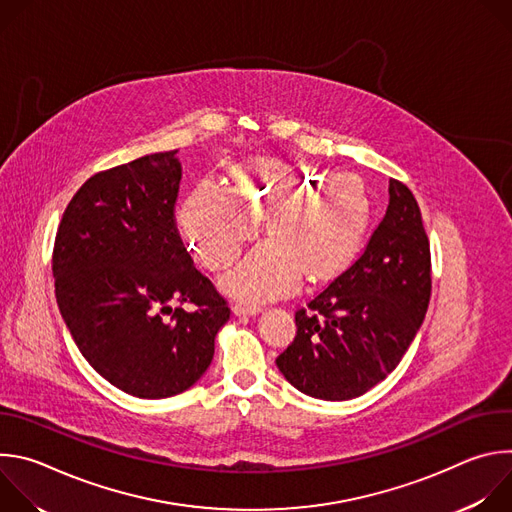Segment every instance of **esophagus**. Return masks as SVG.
Wrapping results in <instances>:
<instances>
[{
  "label": "esophagus",
  "mask_w": 512,
  "mask_h": 512,
  "mask_svg": "<svg viewBox=\"0 0 512 512\" xmlns=\"http://www.w3.org/2000/svg\"><path fill=\"white\" fill-rule=\"evenodd\" d=\"M261 312L259 306H247V304H235L233 314L235 316H257Z\"/></svg>",
  "instance_id": "obj_1"
}]
</instances>
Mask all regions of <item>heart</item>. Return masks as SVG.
Masks as SVG:
<instances>
[{"label":"heart","mask_w":512,"mask_h":512,"mask_svg":"<svg viewBox=\"0 0 512 512\" xmlns=\"http://www.w3.org/2000/svg\"><path fill=\"white\" fill-rule=\"evenodd\" d=\"M320 180L318 172L259 158L237 168L233 192L202 182L180 212L192 255L206 269L227 267L255 237L257 216L269 214L273 239L221 279L227 294L267 302L294 294L304 275L312 281L336 277L362 249L371 200L354 178Z\"/></svg>","instance_id":"1"}]
</instances>
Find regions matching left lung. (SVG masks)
I'll use <instances>...</instances> for the list:
<instances>
[{
  "instance_id": "1",
  "label": "left lung",
  "mask_w": 512,
  "mask_h": 512,
  "mask_svg": "<svg viewBox=\"0 0 512 512\" xmlns=\"http://www.w3.org/2000/svg\"><path fill=\"white\" fill-rule=\"evenodd\" d=\"M431 296V257L411 190L389 180V206L364 253L296 312L277 369L304 395L360 397L395 371Z\"/></svg>"
}]
</instances>
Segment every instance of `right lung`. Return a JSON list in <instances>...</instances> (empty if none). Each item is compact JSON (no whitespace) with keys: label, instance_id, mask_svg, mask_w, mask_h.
Wrapping results in <instances>:
<instances>
[{"label":"right lung","instance_id":"add662e5","mask_svg":"<svg viewBox=\"0 0 512 512\" xmlns=\"http://www.w3.org/2000/svg\"><path fill=\"white\" fill-rule=\"evenodd\" d=\"M176 154L89 178L62 214L52 253L56 304L72 340L105 381L139 399L190 389L231 316L178 235Z\"/></svg>","mask_w":512,"mask_h":512}]
</instances>
